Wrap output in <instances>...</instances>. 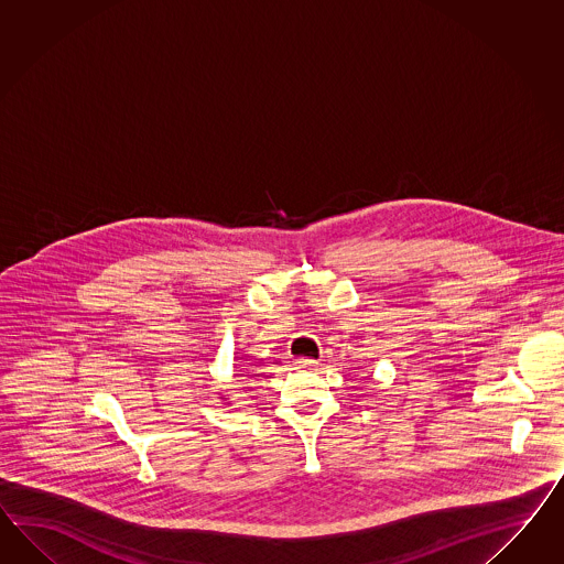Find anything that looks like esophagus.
Wrapping results in <instances>:
<instances>
[{"instance_id":"34e87169","label":"esophagus","mask_w":564,"mask_h":564,"mask_svg":"<svg viewBox=\"0 0 564 564\" xmlns=\"http://www.w3.org/2000/svg\"><path fill=\"white\" fill-rule=\"evenodd\" d=\"M317 360H314V358H295V367L297 369H312V367H316Z\"/></svg>"}]
</instances>
